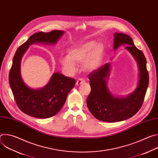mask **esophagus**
I'll return each instance as SVG.
<instances>
[{
	"label": "esophagus",
	"mask_w": 158,
	"mask_h": 158,
	"mask_svg": "<svg viewBox=\"0 0 158 158\" xmlns=\"http://www.w3.org/2000/svg\"><path fill=\"white\" fill-rule=\"evenodd\" d=\"M84 82H85V81H84L83 79H81V78H80V79H79L77 80V81H76V85H81V84L84 83Z\"/></svg>",
	"instance_id": "1"
}]
</instances>
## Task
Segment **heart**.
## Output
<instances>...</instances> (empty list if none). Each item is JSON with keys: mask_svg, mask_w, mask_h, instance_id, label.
Segmentation results:
<instances>
[{"mask_svg": "<svg viewBox=\"0 0 158 158\" xmlns=\"http://www.w3.org/2000/svg\"><path fill=\"white\" fill-rule=\"evenodd\" d=\"M104 48L102 44L95 40L85 42L71 48L67 56L60 58V63L65 69L70 73H74L77 65L84 64L87 71L98 70L101 65Z\"/></svg>", "mask_w": 158, "mask_h": 158, "instance_id": "1", "label": "heart"}]
</instances>
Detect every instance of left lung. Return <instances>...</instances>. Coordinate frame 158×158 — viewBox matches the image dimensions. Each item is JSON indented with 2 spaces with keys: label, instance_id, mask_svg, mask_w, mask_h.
Listing matches in <instances>:
<instances>
[{
  "label": "left lung",
  "instance_id": "1",
  "mask_svg": "<svg viewBox=\"0 0 158 158\" xmlns=\"http://www.w3.org/2000/svg\"><path fill=\"white\" fill-rule=\"evenodd\" d=\"M114 49L127 45L125 49L136 60L139 69V80L134 91L125 97L112 94L107 87L110 64L107 63L89 74L91 91L87 98V106L98 119L109 123L119 122L136 114L142 106L149 84L146 59L143 52L134 46L132 38L125 34H114Z\"/></svg>",
  "mask_w": 158,
  "mask_h": 158
}]
</instances>
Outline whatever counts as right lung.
<instances>
[{
	"instance_id": "1",
	"label": "right lung",
	"mask_w": 158,
	"mask_h": 158,
	"mask_svg": "<svg viewBox=\"0 0 158 158\" xmlns=\"http://www.w3.org/2000/svg\"><path fill=\"white\" fill-rule=\"evenodd\" d=\"M64 33L57 30L35 33L15 53L9 73V84L17 106L29 116L41 119L55 116L64 106L67 95L76 84L75 79L55 73L47 85L33 89L24 83L20 74L21 60L29 46L36 43L56 44Z\"/></svg>"
}]
</instances>
